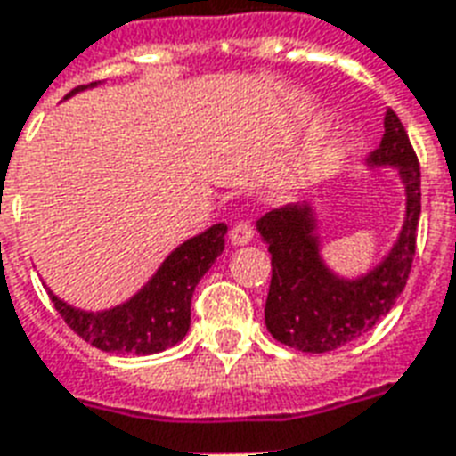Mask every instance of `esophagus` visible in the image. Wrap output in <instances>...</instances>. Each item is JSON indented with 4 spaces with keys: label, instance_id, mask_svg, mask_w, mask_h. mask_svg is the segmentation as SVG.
<instances>
[{
    "label": "esophagus",
    "instance_id": "34e87169",
    "mask_svg": "<svg viewBox=\"0 0 456 456\" xmlns=\"http://www.w3.org/2000/svg\"><path fill=\"white\" fill-rule=\"evenodd\" d=\"M255 236V229L248 224V222H239L234 224V229L229 232V239H232V246H248Z\"/></svg>",
    "mask_w": 456,
    "mask_h": 456
}]
</instances>
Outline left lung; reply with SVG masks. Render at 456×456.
<instances>
[{
    "label": "left lung",
    "mask_w": 456,
    "mask_h": 456,
    "mask_svg": "<svg viewBox=\"0 0 456 456\" xmlns=\"http://www.w3.org/2000/svg\"><path fill=\"white\" fill-rule=\"evenodd\" d=\"M365 164L398 168L405 217L384 260L356 279L337 276L323 262L318 220L309 203L276 208L257 220V232L272 253L266 330L290 349L325 354L365 335L391 312L408 283L421 213V173L408 131L394 110L384 114V138Z\"/></svg>",
    "instance_id": "left-lung-1"
}]
</instances>
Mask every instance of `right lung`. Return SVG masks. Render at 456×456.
Listing matches in <instances>:
<instances>
[{"label":"right lung","instance_id":"obj_1","mask_svg":"<svg viewBox=\"0 0 456 456\" xmlns=\"http://www.w3.org/2000/svg\"><path fill=\"white\" fill-rule=\"evenodd\" d=\"M98 84H91V88ZM88 86L69 91L79 94ZM227 224H213L199 236H191L161 262L157 273L124 305L105 312H84L62 302L48 290L65 323L91 346L107 354H135L150 356L183 342L191 321V295L217 255L224 250Z\"/></svg>","mask_w":456,"mask_h":456}]
</instances>
